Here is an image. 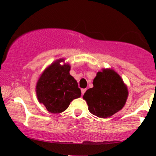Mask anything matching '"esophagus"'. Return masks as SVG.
<instances>
[{
  "label": "esophagus",
  "instance_id": "34e87169",
  "mask_svg": "<svg viewBox=\"0 0 156 156\" xmlns=\"http://www.w3.org/2000/svg\"><path fill=\"white\" fill-rule=\"evenodd\" d=\"M86 91H87V89H81V94H82V95H83V94H84V93H85Z\"/></svg>",
  "mask_w": 156,
  "mask_h": 156
}]
</instances>
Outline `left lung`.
Returning a JSON list of instances; mask_svg holds the SVG:
<instances>
[{"label": "left lung", "mask_w": 156, "mask_h": 156, "mask_svg": "<svg viewBox=\"0 0 156 156\" xmlns=\"http://www.w3.org/2000/svg\"><path fill=\"white\" fill-rule=\"evenodd\" d=\"M128 91L121 77L114 70L103 69L93 80V87L87 89L83 98L89 112L101 118L112 117L124 107Z\"/></svg>", "instance_id": "left-lung-1"}]
</instances>
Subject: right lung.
Segmentation results:
<instances>
[{
	"label": "right lung",
	"mask_w": 156,
	"mask_h": 156,
	"mask_svg": "<svg viewBox=\"0 0 156 156\" xmlns=\"http://www.w3.org/2000/svg\"><path fill=\"white\" fill-rule=\"evenodd\" d=\"M64 61H55L46 68L39 77L36 87L39 102L53 114L63 112L70 102L80 98L81 94L76 80L69 74V64H60Z\"/></svg>",
	"instance_id": "obj_1"
}]
</instances>
